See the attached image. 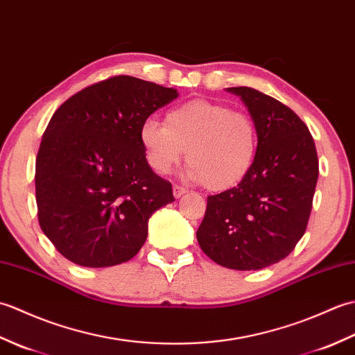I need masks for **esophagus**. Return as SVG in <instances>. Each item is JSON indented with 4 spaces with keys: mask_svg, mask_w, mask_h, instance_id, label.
<instances>
[{
    "mask_svg": "<svg viewBox=\"0 0 355 355\" xmlns=\"http://www.w3.org/2000/svg\"><path fill=\"white\" fill-rule=\"evenodd\" d=\"M186 192L187 191L182 186H173L172 187V193H173V197H175V198H182Z\"/></svg>",
    "mask_w": 355,
    "mask_h": 355,
    "instance_id": "34e87169",
    "label": "esophagus"
}]
</instances>
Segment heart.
Segmentation results:
<instances>
[{
    "instance_id": "b5f03b06",
    "label": "heart",
    "mask_w": 355,
    "mask_h": 355,
    "mask_svg": "<svg viewBox=\"0 0 355 355\" xmlns=\"http://www.w3.org/2000/svg\"><path fill=\"white\" fill-rule=\"evenodd\" d=\"M140 143L150 168L162 175L182 163L186 150L189 178L210 191H227L250 172L258 131L244 112L193 99L169 110L164 125L148 119L140 128Z\"/></svg>"
}]
</instances>
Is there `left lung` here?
<instances>
[{
  "label": "left lung",
  "instance_id": "left-lung-1",
  "mask_svg": "<svg viewBox=\"0 0 355 355\" xmlns=\"http://www.w3.org/2000/svg\"><path fill=\"white\" fill-rule=\"evenodd\" d=\"M239 96L258 131L250 172L207 197L197 239L210 259L232 270H261L286 258L304 236L319 177L306 125L284 103L248 87Z\"/></svg>",
  "mask_w": 355,
  "mask_h": 355
}]
</instances>
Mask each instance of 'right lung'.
Listing matches in <instances>:
<instances>
[{
    "instance_id": "obj_1",
    "label": "right lung",
    "mask_w": 355,
    "mask_h": 355,
    "mask_svg": "<svg viewBox=\"0 0 355 355\" xmlns=\"http://www.w3.org/2000/svg\"><path fill=\"white\" fill-rule=\"evenodd\" d=\"M178 93L114 76L56 110L36 157L37 220L51 244L82 267H111L145 244L150 215L173 200L150 169L140 128Z\"/></svg>"
}]
</instances>
